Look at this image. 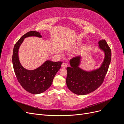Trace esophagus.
<instances>
[{
	"mask_svg": "<svg viewBox=\"0 0 124 124\" xmlns=\"http://www.w3.org/2000/svg\"><path fill=\"white\" fill-rule=\"evenodd\" d=\"M63 68H66V67H67V64L66 63H63L62 64V66Z\"/></svg>",
	"mask_w": 124,
	"mask_h": 124,
	"instance_id": "esophagus-1",
	"label": "esophagus"
}]
</instances>
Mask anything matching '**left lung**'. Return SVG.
<instances>
[{
	"label": "left lung",
	"instance_id": "left-lung-1",
	"mask_svg": "<svg viewBox=\"0 0 124 124\" xmlns=\"http://www.w3.org/2000/svg\"><path fill=\"white\" fill-rule=\"evenodd\" d=\"M98 47L104 53V58L99 68L87 71L79 67L80 56L70 61V67L67 68V86L70 91L78 95H85L98 88L102 84L111 60V50L105 40L98 42Z\"/></svg>",
	"mask_w": 124,
	"mask_h": 124
}]
</instances>
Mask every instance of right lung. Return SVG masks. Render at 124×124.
<instances>
[{
  "label": "right lung",
  "instance_id": "right-lung-1",
  "mask_svg": "<svg viewBox=\"0 0 124 124\" xmlns=\"http://www.w3.org/2000/svg\"><path fill=\"white\" fill-rule=\"evenodd\" d=\"M32 36L42 37L40 33L35 31H29L22 36L14 45L12 63L17 81L22 87L32 94H39L46 91L51 86L62 62L46 61L35 70H29L24 68L18 58V49L25 38Z\"/></svg>",
  "mask_w": 124,
  "mask_h": 124
}]
</instances>
